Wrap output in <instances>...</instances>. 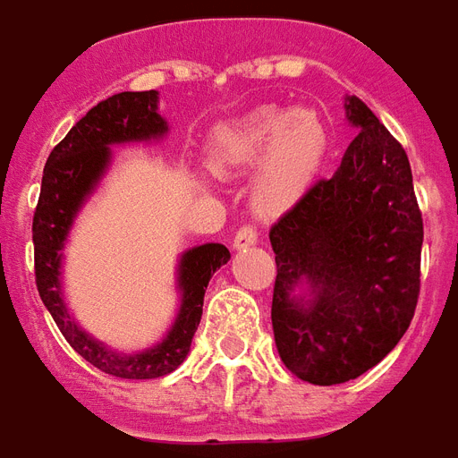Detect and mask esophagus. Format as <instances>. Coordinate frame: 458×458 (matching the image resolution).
<instances>
[{
	"label": "esophagus",
	"mask_w": 458,
	"mask_h": 458,
	"mask_svg": "<svg viewBox=\"0 0 458 458\" xmlns=\"http://www.w3.org/2000/svg\"><path fill=\"white\" fill-rule=\"evenodd\" d=\"M258 243V232L252 226H241L236 236H233V248L236 250H243V248H250Z\"/></svg>",
	"instance_id": "34e87169"
}]
</instances>
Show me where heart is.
<instances>
[{
  "label": "heart",
  "mask_w": 458,
  "mask_h": 458,
  "mask_svg": "<svg viewBox=\"0 0 458 458\" xmlns=\"http://www.w3.org/2000/svg\"><path fill=\"white\" fill-rule=\"evenodd\" d=\"M328 153V131L310 108H258L217 127L212 167L241 174L258 165L250 200L259 215H284L305 199Z\"/></svg>",
  "instance_id": "heart-1"
}]
</instances>
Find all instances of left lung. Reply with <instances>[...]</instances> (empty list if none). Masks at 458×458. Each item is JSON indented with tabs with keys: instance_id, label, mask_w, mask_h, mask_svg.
<instances>
[{
	"instance_id": "obj_1",
	"label": "left lung",
	"mask_w": 458,
	"mask_h": 458,
	"mask_svg": "<svg viewBox=\"0 0 458 458\" xmlns=\"http://www.w3.org/2000/svg\"><path fill=\"white\" fill-rule=\"evenodd\" d=\"M340 167L272 226V327L300 380L338 386L374 369L407 333L420 286L423 219L404 148L369 106Z\"/></svg>"
}]
</instances>
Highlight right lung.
<instances>
[{
	"instance_id": "obj_1",
	"label": "right lung",
	"mask_w": 458,
	"mask_h": 458,
	"mask_svg": "<svg viewBox=\"0 0 458 458\" xmlns=\"http://www.w3.org/2000/svg\"><path fill=\"white\" fill-rule=\"evenodd\" d=\"M167 120L158 113V91H120L91 108L47 158L38 210L32 219L35 281L44 307L64 338L91 367L118 378L146 380L172 374L191 350L193 333L203 314V295L212 274L229 262L222 243H203L182 252L177 265L179 310L156 345L139 352H120L80 328L64 298V248L75 217L97 191L113 163V146L158 141Z\"/></svg>"
}]
</instances>
